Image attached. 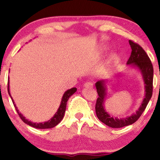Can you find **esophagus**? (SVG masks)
<instances>
[{
  "label": "esophagus",
  "instance_id": "1",
  "mask_svg": "<svg viewBox=\"0 0 160 160\" xmlns=\"http://www.w3.org/2000/svg\"><path fill=\"white\" fill-rule=\"evenodd\" d=\"M84 87L85 88H92L93 87V84L92 82H86L84 84Z\"/></svg>",
  "mask_w": 160,
  "mask_h": 160
}]
</instances>
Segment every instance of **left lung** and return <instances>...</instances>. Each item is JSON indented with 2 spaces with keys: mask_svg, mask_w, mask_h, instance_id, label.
<instances>
[{
  "mask_svg": "<svg viewBox=\"0 0 160 160\" xmlns=\"http://www.w3.org/2000/svg\"><path fill=\"white\" fill-rule=\"evenodd\" d=\"M129 43L130 45L132 52H131L130 57L127 62V65L140 71L144 82L145 95H144V98L141 106L137 111H135V112L127 117H115L107 112L104 106L107 94L106 84L108 80H100L96 82L95 87L97 89L98 96H99L95 105L96 115L100 122L112 128H123V127L130 125L136 122L145 110L146 106L152 96L154 69H153L152 62L147 54L141 46L130 40L129 41Z\"/></svg>",
  "mask_w": 160,
  "mask_h": 160,
  "instance_id": "left-lung-1",
  "label": "left lung"
}]
</instances>
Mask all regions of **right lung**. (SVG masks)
<instances>
[{
    "mask_svg": "<svg viewBox=\"0 0 160 160\" xmlns=\"http://www.w3.org/2000/svg\"><path fill=\"white\" fill-rule=\"evenodd\" d=\"M77 89L76 87H73V88H71L70 89H68L67 91L65 92V93L63 94L62 100H61V102L60 106L57 111V112L54 113V115L52 117L51 119L49 120H48L47 122H39V123H36V122H32L30 120H28V119L24 117V116L22 114V113L19 112L18 109H17V107L16 106V104L13 100V98L12 97L10 94V89H9V78L8 79V95H10L11 98H12L13 103H14V106L16 108V110L18 113V114L19 116V117L21 118V119L25 122V124H28V125L32 127V128H37V129H49V128H52L54 127H55L56 125L60 123L61 122V120L62 119L63 117H64L65 112V109H66V105H67V102L68 99L70 98V97L72 95H73L74 93L76 92Z\"/></svg>",
    "mask_w": 160,
    "mask_h": 160,
    "instance_id": "right-lung-1",
    "label": "right lung"
}]
</instances>
